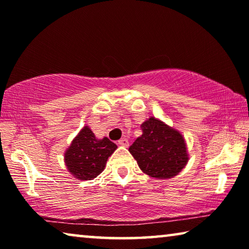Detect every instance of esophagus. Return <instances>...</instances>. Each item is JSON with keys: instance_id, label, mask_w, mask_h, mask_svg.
I'll return each mask as SVG.
<instances>
[{"instance_id": "obj_1", "label": "esophagus", "mask_w": 249, "mask_h": 249, "mask_svg": "<svg viewBox=\"0 0 249 249\" xmlns=\"http://www.w3.org/2000/svg\"><path fill=\"white\" fill-rule=\"evenodd\" d=\"M119 145L120 146H123V147H128L129 142H128L127 140H126V138H122V140L119 141Z\"/></svg>"}]
</instances>
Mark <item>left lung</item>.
Instances as JSON below:
<instances>
[{"label":"left lung","mask_w":249,"mask_h":249,"mask_svg":"<svg viewBox=\"0 0 249 249\" xmlns=\"http://www.w3.org/2000/svg\"><path fill=\"white\" fill-rule=\"evenodd\" d=\"M142 134L128 151L141 170L151 178H174L187 166V142L179 130L150 116L141 125Z\"/></svg>","instance_id":"obj_1"}]
</instances>
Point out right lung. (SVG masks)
I'll list each match as a JSON object with an SVG mask.
<instances>
[{"label": "right lung", "instance_id": "add662e5", "mask_svg": "<svg viewBox=\"0 0 249 249\" xmlns=\"http://www.w3.org/2000/svg\"><path fill=\"white\" fill-rule=\"evenodd\" d=\"M117 146L107 137H95L89 126H83L65 151V165L75 179L93 180L104 170Z\"/></svg>", "mask_w": 249, "mask_h": 249}]
</instances>
